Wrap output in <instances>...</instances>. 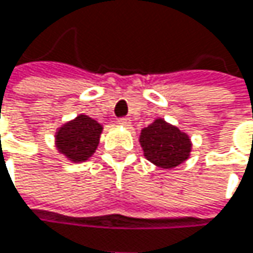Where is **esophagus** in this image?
Here are the masks:
<instances>
[{"mask_svg": "<svg viewBox=\"0 0 253 253\" xmlns=\"http://www.w3.org/2000/svg\"><path fill=\"white\" fill-rule=\"evenodd\" d=\"M120 126H128L130 125V119L128 117H122V119H119V122H117Z\"/></svg>", "mask_w": 253, "mask_h": 253, "instance_id": "34e87169", "label": "esophagus"}]
</instances>
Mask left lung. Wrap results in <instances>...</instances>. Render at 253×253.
Returning a JSON list of instances; mask_svg holds the SVG:
<instances>
[{"label":"left lung","instance_id":"obj_1","mask_svg":"<svg viewBox=\"0 0 253 253\" xmlns=\"http://www.w3.org/2000/svg\"><path fill=\"white\" fill-rule=\"evenodd\" d=\"M139 142L145 158L161 169L180 166L192 151L189 136L163 119H157L152 125L142 128Z\"/></svg>","mask_w":253,"mask_h":253}]
</instances>
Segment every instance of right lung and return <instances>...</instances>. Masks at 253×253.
Returning <instances> with one entry per match:
<instances>
[{"instance_id":"right-lung-1","label":"right lung","mask_w":253,"mask_h":253,"mask_svg":"<svg viewBox=\"0 0 253 253\" xmlns=\"http://www.w3.org/2000/svg\"><path fill=\"white\" fill-rule=\"evenodd\" d=\"M102 126L89 116L80 114L55 133V146L72 163L86 161L98 148Z\"/></svg>"}]
</instances>
